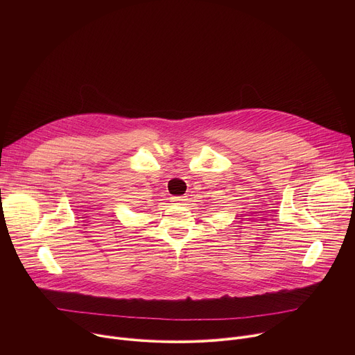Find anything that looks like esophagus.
<instances>
[{
    "label": "esophagus",
    "instance_id": "1",
    "mask_svg": "<svg viewBox=\"0 0 355 355\" xmlns=\"http://www.w3.org/2000/svg\"><path fill=\"white\" fill-rule=\"evenodd\" d=\"M185 196H173L171 198V202L174 205H184L185 204Z\"/></svg>",
    "mask_w": 355,
    "mask_h": 355
}]
</instances>
